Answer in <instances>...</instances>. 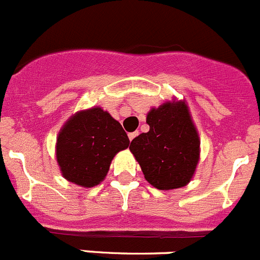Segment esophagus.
<instances>
[{"mask_svg": "<svg viewBox=\"0 0 260 260\" xmlns=\"http://www.w3.org/2000/svg\"><path fill=\"white\" fill-rule=\"evenodd\" d=\"M138 135H139V132H134V133H130V134H128V139H130V142H132L133 139H134V138H137Z\"/></svg>", "mask_w": 260, "mask_h": 260, "instance_id": "esophagus-1", "label": "esophagus"}]
</instances>
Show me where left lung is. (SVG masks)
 <instances>
[{
  "label": "left lung",
  "mask_w": 260,
  "mask_h": 260,
  "mask_svg": "<svg viewBox=\"0 0 260 260\" xmlns=\"http://www.w3.org/2000/svg\"><path fill=\"white\" fill-rule=\"evenodd\" d=\"M149 132L130 144L145 180L158 190L184 187L200 159V139L185 100L166 101L147 115Z\"/></svg>",
  "instance_id": "obj_1"
}]
</instances>
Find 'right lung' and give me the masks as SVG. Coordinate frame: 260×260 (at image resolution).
Returning <instances> with one entry per match:
<instances>
[{
	"instance_id": "right-lung-1",
	"label": "right lung",
	"mask_w": 260,
	"mask_h": 260,
	"mask_svg": "<svg viewBox=\"0 0 260 260\" xmlns=\"http://www.w3.org/2000/svg\"><path fill=\"white\" fill-rule=\"evenodd\" d=\"M128 144L121 123L94 106L66 120L56 140V159L63 179L93 187L106 179L113 157Z\"/></svg>"
}]
</instances>
